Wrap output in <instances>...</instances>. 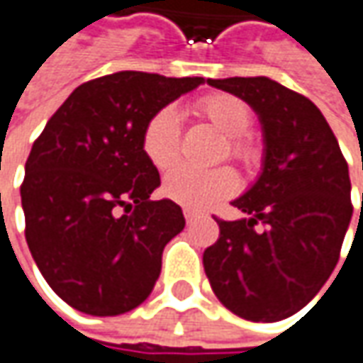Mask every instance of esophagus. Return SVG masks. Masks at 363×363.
I'll return each instance as SVG.
<instances>
[{"mask_svg": "<svg viewBox=\"0 0 363 363\" xmlns=\"http://www.w3.org/2000/svg\"><path fill=\"white\" fill-rule=\"evenodd\" d=\"M184 216H186V223H194L196 218H200V212L191 208H184Z\"/></svg>", "mask_w": 363, "mask_h": 363, "instance_id": "34e87169", "label": "esophagus"}]
</instances>
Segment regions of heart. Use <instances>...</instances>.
<instances>
[{
    "mask_svg": "<svg viewBox=\"0 0 363 363\" xmlns=\"http://www.w3.org/2000/svg\"><path fill=\"white\" fill-rule=\"evenodd\" d=\"M194 112L212 124L218 133L228 136V155L243 163L257 161L255 145L245 136L251 126V110L243 100L228 94H210L194 104ZM182 124L173 108H163L147 122L143 130V151L159 172H165L179 159ZM239 179L233 169L220 167L198 172L191 167L173 169L163 184V191L173 202L191 210H206L237 191Z\"/></svg>",
    "mask_w": 363,
    "mask_h": 363,
    "instance_id": "heart-1",
    "label": "heart"
}]
</instances>
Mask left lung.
I'll return each mask as SVG.
<instances>
[{"label": "left lung", "instance_id": "1", "mask_svg": "<svg viewBox=\"0 0 363 363\" xmlns=\"http://www.w3.org/2000/svg\"><path fill=\"white\" fill-rule=\"evenodd\" d=\"M208 85L255 110L265 155L257 182L233 202L247 218H216L220 237L204 251V272L216 298L241 318L292 317L317 296L339 262L354 214L347 161L308 98L269 77L208 79Z\"/></svg>", "mask_w": 363, "mask_h": 363}]
</instances>
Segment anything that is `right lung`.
Listing matches in <instances>:
<instances>
[{
  "instance_id": "1",
  "label": "right lung",
  "mask_w": 363,
  "mask_h": 363,
  "mask_svg": "<svg viewBox=\"0 0 363 363\" xmlns=\"http://www.w3.org/2000/svg\"><path fill=\"white\" fill-rule=\"evenodd\" d=\"M204 83L118 71L79 85L46 122L20 188L26 243L48 286L94 317H116L151 294L165 245L186 227L143 151L159 110Z\"/></svg>"
}]
</instances>
